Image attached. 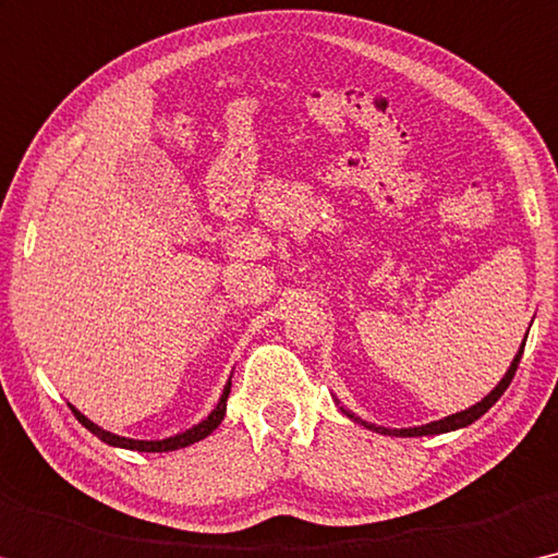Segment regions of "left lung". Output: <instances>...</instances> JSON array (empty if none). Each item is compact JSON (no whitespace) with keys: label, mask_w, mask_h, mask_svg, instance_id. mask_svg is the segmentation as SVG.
I'll list each match as a JSON object with an SVG mask.
<instances>
[{"label":"left lung","mask_w":558,"mask_h":558,"mask_svg":"<svg viewBox=\"0 0 558 558\" xmlns=\"http://www.w3.org/2000/svg\"><path fill=\"white\" fill-rule=\"evenodd\" d=\"M524 347H526V339L521 341V347H519V351H517V356H513V362H511V366L507 368V374H504V379L496 384V387L492 389V393H486V397L478 401V404H474V407H469V409H464V411H457V414H451V416H444V418H439V422H432V424H422V426H411V428H387V426H376V424H368V422H364V418H359V416H354L351 414L349 409H344V407H339L341 411H344V414L349 416V418H354L356 424H362L364 428H368V432H376V434H387V436H432V434H447V432H457V428H464V426H469V424H474L478 416H484L488 409H492L496 401L501 399V393L509 389V384H511V379H513V374H517V366H519V362H521V354H524ZM339 404V401H337Z\"/></svg>","instance_id":"obj_1"}]
</instances>
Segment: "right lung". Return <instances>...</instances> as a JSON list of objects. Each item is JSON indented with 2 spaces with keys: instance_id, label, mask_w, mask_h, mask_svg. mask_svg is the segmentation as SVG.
Returning a JSON list of instances; mask_svg holds the SVG:
<instances>
[{
  "instance_id": "right-lung-1",
  "label": "right lung",
  "mask_w": 558,
  "mask_h": 558,
  "mask_svg": "<svg viewBox=\"0 0 558 558\" xmlns=\"http://www.w3.org/2000/svg\"><path fill=\"white\" fill-rule=\"evenodd\" d=\"M229 389H231V379L227 381V387H225V391H221L217 407L211 409V414L207 418H202L199 424L192 426V428H186V432H182V434H174V436H169V439H157V441H142V439H126V436H117V434L107 432V428H101V426H97L94 422H89V418L84 416L82 411H76L72 404H70V409H72V414L76 416V422H80L84 428H89L94 436H99V439L105 441V444H109V447L130 449V451H174V449L190 447V444H194V441L207 439V436L214 432V428L221 424V418H225V414H227Z\"/></svg>"
}]
</instances>
